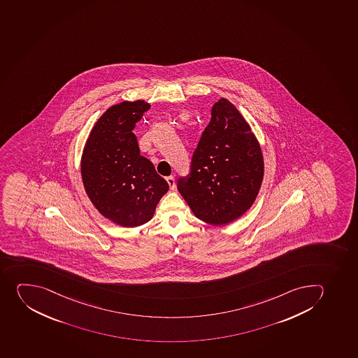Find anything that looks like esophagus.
Wrapping results in <instances>:
<instances>
[{"label":"esophagus","instance_id":"1","mask_svg":"<svg viewBox=\"0 0 358 358\" xmlns=\"http://www.w3.org/2000/svg\"><path fill=\"white\" fill-rule=\"evenodd\" d=\"M166 180H167L168 185H169V187H171V190H174V187H175L174 176H168V178H166Z\"/></svg>","mask_w":358,"mask_h":358}]
</instances>
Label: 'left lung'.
Returning <instances> with one entry per match:
<instances>
[{
  "mask_svg": "<svg viewBox=\"0 0 358 358\" xmlns=\"http://www.w3.org/2000/svg\"><path fill=\"white\" fill-rule=\"evenodd\" d=\"M191 161V173L178 189L203 222L224 226L242 217L256 200L264 178L259 141L236 107L222 98L212 107Z\"/></svg>",
  "mask_w": 358,
  "mask_h": 358,
  "instance_id": "1",
  "label": "left lung"
}]
</instances>
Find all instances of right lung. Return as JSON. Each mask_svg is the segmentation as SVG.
<instances>
[{
  "label": "right lung",
  "mask_w": 358,
  "mask_h": 358,
  "mask_svg": "<svg viewBox=\"0 0 358 358\" xmlns=\"http://www.w3.org/2000/svg\"><path fill=\"white\" fill-rule=\"evenodd\" d=\"M150 107L144 100L109 107L90 132L83 151L86 194L99 213L118 226L148 222L169 189L151 161L141 155L132 132Z\"/></svg>",
  "instance_id": "obj_1"
}]
</instances>
